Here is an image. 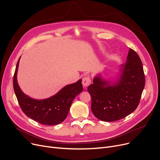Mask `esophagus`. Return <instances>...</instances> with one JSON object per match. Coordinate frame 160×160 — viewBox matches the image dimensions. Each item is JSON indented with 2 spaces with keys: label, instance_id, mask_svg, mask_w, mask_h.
<instances>
[{
  "label": "esophagus",
  "instance_id": "1",
  "mask_svg": "<svg viewBox=\"0 0 160 160\" xmlns=\"http://www.w3.org/2000/svg\"><path fill=\"white\" fill-rule=\"evenodd\" d=\"M91 83V78L89 77H85L82 79V84L83 87H88Z\"/></svg>",
  "mask_w": 160,
  "mask_h": 160
}]
</instances>
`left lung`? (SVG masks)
<instances>
[{"label": "left lung", "instance_id": "obj_1", "mask_svg": "<svg viewBox=\"0 0 160 160\" xmlns=\"http://www.w3.org/2000/svg\"><path fill=\"white\" fill-rule=\"evenodd\" d=\"M127 60L121 65L116 82L106 81L98 74L88 88L91 97V111L100 120H120L138 106L145 83L143 68L138 54L132 48Z\"/></svg>", "mask_w": 160, "mask_h": 160}]
</instances>
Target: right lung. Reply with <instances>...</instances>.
<instances>
[{"instance_id":"obj_1","label":"right lung","mask_w":160,"mask_h":160,"mask_svg":"<svg viewBox=\"0 0 160 160\" xmlns=\"http://www.w3.org/2000/svg\"><path fill=\"white\" fill-rule=\"evenodd\" d=\"M19 60L13 76V89L18 102L24 114L32 119L45 125H56L63 122L68 115L74 98L83 91L82 79L63 88L50 98L36 100L25 95L19 88L17 72Z\"/></svg>"}]
</instances>
